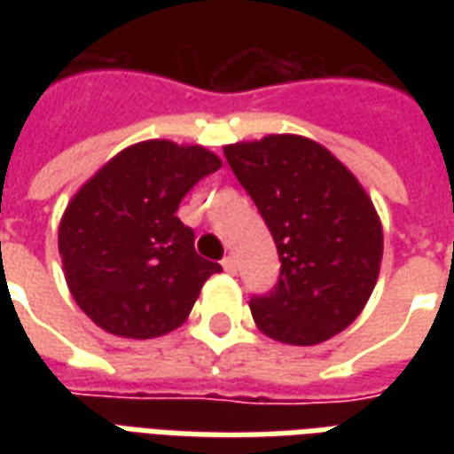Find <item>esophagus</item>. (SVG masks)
<instances>
[{
	"instance_id": "1",
	"label": "esophagus",
	"mask_w": 454,
	"mask_h": 454,
	"mask_svg": "<svg viewBox=\"0 0 454 454\" xmlns=\"http://www.w3.org/2000/svg\"><path fill=\"white\" fill-rule=\"evenodd\" d=\"M221 265H223V270H226L228 275H236L238 265H236V257H233V255L223 257V260H221Z\"/></svg>"
}]
</instances>
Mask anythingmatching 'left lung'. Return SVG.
Instances as JSON below:
<instances>
[{
  "instance_id": "8db88e82",
  "label": "left lung",
  "mask_w": 454,
  "mask_h": 454,
  "mask_svg": "<svg viewBox=\"0 0 454 454\" xmlns=\"http://www.w3.org/2000/svg\"><path fill=\"white\" fill-rule=\"evenodd\" d=\"M223 153L282 262L277 285L250 299L257 328L289 345L345 331L367 304L381 262L380 216L360 182L301 136H267Z\"/></svg>"
}]
</instances>
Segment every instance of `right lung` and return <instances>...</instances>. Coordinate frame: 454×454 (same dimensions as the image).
Instances as JSON below:
<instances>
[{"label":"right lung","mask_w":454,"mask_h":454,"mask_svg":"<svg viewBox=\"0 0 454 454\" xmlns=\"http://www.w3.org/2000/svg\"><path fill=\"white\" fill-rule=\"evenodd\" d=\"M221 160L201 145L145 140L121 150L60 221L58 247L74 301L106 333L158 338L197 301L218 262L199 257L179 201Z\"/></svg>","instance_id":"add662e5"}]
</instances>
